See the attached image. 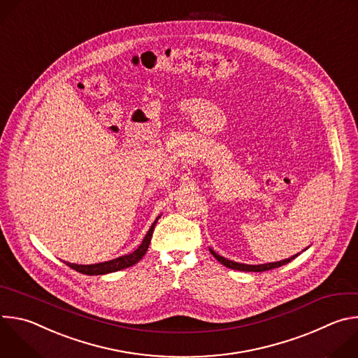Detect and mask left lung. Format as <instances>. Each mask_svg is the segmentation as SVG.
Here are the masks:
<instances>
[{
  "instance_id": "left-lung-1",
  "label": "left lung",
  "mask_w": 358,
  "mask_h": 358,
  "mask_svg": "<svg viewBox=\"0 0 358 358\" xmlns=\"http://www.w3.org/2000/svg\"><path fill=\"white\" fill-rule=\"evenodd\" d=\"M211 253L214 255V258L217 261H220L222 265H225L227 268H231V269H235V271H241V272H265V271H271V269H275V268H279L282 265H286L289 264L292 259L297 258L299 253L294 255V257L289 258V259H285V261H280V262H273V264H265V265H245V264H238V262H232V261H228L222 257H220V255L217 252H214L213 249H210Z\"/></svg>"
}]
</instances>
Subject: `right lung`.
<instances>
[{
	"label": "right lung",
	"mask_w": 358,
	"mask_h": 358,
	"mask_svg": "<svg viewBox=\"0 0 358 358\" xmlns=\"http://www.w3.org/2000/svg\"><path fill=\"white\" fill-rule=\"evenodd\" d=\"M159 218L155 222H152V225L148 229L147 235L144 236L141 245L134 252H131L130 255H124V257L116 258L113 261L103 262V264H96V265H75V264H66V265L69 268L75 269L76 272L83 273V275H105V273H110V272H116V271H122V269H126L129 266H133L134 264H137L144 257V253L147 252L150 241H151L152 231H155V227H156Z\"/></svg>",
	"instance_id": "obj_1"
}]
</instances>
